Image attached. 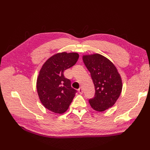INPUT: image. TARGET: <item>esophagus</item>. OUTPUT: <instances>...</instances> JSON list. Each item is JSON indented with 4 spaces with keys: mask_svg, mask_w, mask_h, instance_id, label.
I'll return each instance as SVG.
<instances>
[{
    "mask_svg": "<svg viewBox=\"0 0 150 150\" xmlns=\"http://www.w3.org/2000/svg\"><path fill=\"white\" fill-rule=\"evenodd\" d=\"M78 92L80 93V94H83V88H79V89H78Z\"/></svg>",
    "mask_w": 150,
    "mask_h": 150,
    "instance_id": "obj_1",
    "label": "esophagus"
}]
</instances>
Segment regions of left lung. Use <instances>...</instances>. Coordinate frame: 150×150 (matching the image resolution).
Listing matches in <instances>:
<instances>
[{
	"instance_id": "8db88e82",
	"label": "left lung",
	"mask_w": 150,
	"mask_h": 150,
	"mask_svg": "<svg viewBox=\"0 0 150 150\" xmlns=\"http://www.w3.org/2000/svg\"><path fill=\"white\" fill-rule=\"evenodd\" d=\"M83 60L90 72L95 88L94 97L89 99L93 110L102 112L112 107L122 91L121 76L113 63L99 54L84 55Z\"/></svg>"
}]
</instances>
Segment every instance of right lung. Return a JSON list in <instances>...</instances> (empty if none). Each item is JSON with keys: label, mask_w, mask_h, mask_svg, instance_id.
Returning a JSON list of instances; mask_svg holds the SVG:
<instances>
[{"label": "right lung", "mask_w": 150, "mask_h": 150, "mask_svg": "<svg viewBox=\"0 0 150 150\" xmlns=\"http://www.w3.org/2000/svg\"><path fill=\"white\" fill-rule=\"evenodd\" d=\"M79 58L76 52L57 53L45 62L37 79V91L40 102L47 110L62 114L72 101L76 90L64 71L73 66Z\"/></svg>", "instance_id": "add662e5"}]
</instances>
